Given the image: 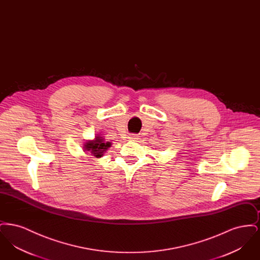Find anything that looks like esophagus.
<instances>
[{"instance_id": "1", "label": "esophagus", "mask_w": 260, "mask_h": 260, "mask_svg": "<svg viewBox=\"0 0 260 260\" xmlns=\"http://www.w3.org/2000/svg\"><path fill=\"white\" fill-rule=\"evenodd\" d=\"M128 138H129V140H136L138 138V136H136V135H131V136H128Z\"/></svg>"}]
</instances>
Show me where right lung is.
Masks as SVG:
<instances>
[{
    "label": "right lung",
    "instance_id": "1",
    "mask_svg": "<svg viewBox=\"0 0 260 260\" xmlns=\"http://www.w3.org/2000/svg\"><path fill=\"white\" fill-rule=\"evenodd\" d=\"M109 147H111V142H105L104 137L100 135L95 136L93 140H87L83 146L85 152L90 153L95 158H101Z\"/></svg>",
    "mask_w": 260,
    "mask_h": 260
}]
</instances>
